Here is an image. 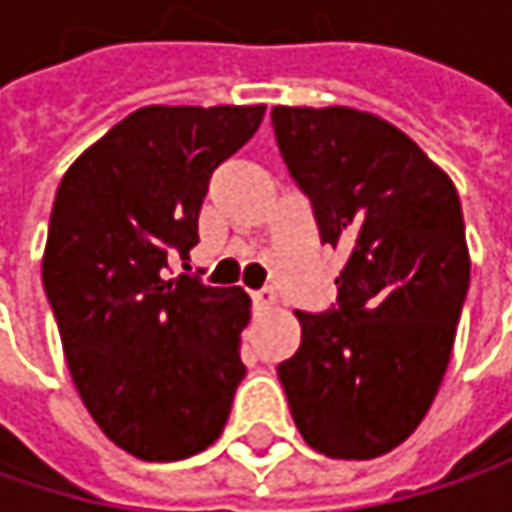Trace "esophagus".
Wrapping results in <instances>:
<instances>
[{
	"mask_svg": "<svg viewBox=\"0 0 512 512\" xmlns=\"http://www.w3.org/2000/svg\"><path fill=\"white\" fill-rule=\"evenodd\" d=\"M252 299H255V305L260 308V311H266V308H272V305H275V299H278V296H275V290H272V287H263V290H255V293H252Z\"/></svg>",
	"mask_w": 512,
	"mask_h": 512,
	"instance_id": "esophagus-1",
	"label": "esophagus"
}]
</instances>
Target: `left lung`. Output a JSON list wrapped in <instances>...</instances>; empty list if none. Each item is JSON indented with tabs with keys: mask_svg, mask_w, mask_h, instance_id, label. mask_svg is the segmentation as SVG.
Masks as SVG:
<instances>
[{
	"mask_svg": "<svg viewBox=\"0 0 512 512\" xmlns=\"http://www.w3.org/2000/svg\"><path fill=\"white\" fill-rule=\"evenodd\" d=\"M281 156L320 237L344 249L338 308L302 314L278 379L302 439L332 460L403 445L448 370L471 257L454 180L403 130L353 106H275Z\"/></svg>",
	"mask_w": 512,
	"mask_h": 512,
	"instance_id": "1",
	"label": "left lung"
}]
</instances>
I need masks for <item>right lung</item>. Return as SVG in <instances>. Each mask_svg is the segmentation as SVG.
Wrapping results in <instances>:
<instances>
[{"label":"right lung","instance_id":"1","mask_svg":"<svg viewBox=\"0 0 512 512\" xmlns=\"http://www.w3.org/2000/svg\"><path fill=\"white\" fill-rule=\"evenodd\" d=\"M266 106H142L64 171L41 260L73 385L94 424L145 462L210 448L246 376L243 287L165 278L198 243L210 174Z\"/></svg>","mask_w":512,"mask_h":512}]
</instances>
